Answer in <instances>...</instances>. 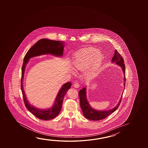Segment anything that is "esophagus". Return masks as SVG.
<instances>
[{
    "label": "esophagus",
    "mask_w": 148,
    "mask_h": 148,
    "mask_svg": "<svg viewBox=\"0 0 148 148\" xmlns=\"http://www.w3.org/2000/svg\"><path fill=\"white\" fill-rule=\"evenodd\" d=\"M79 86H80V85L78 82H75L74 84V87L76 88H78L79 87Z\"/></svg>",
    "instance_id": "34e87169"
}]
</instances>
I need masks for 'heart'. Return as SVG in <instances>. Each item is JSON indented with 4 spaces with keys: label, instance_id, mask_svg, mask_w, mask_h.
I'll return each mask as SVG.
<instances>
[{
    "label": "heart",
    "instance_id": "b5f03b06",
    "mask_svg": "<svg viewBox=\"0 0 148 148\" xmlns=\"http://www.w3.org/2000/svg\"><path fill=\"white\" fill-rule=\"evenodd\" d=\"M103 57L96 49L88 48L76 53L73 59V66L76 70L84 71L91 66L92 75L101 65Z\"/></svg>",
    "mask_w": 148,
    "mask_h": 148
}]
</instances>
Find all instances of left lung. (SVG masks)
<instances>
[{"label": "left lung", "mask_w": 148, "mask_h": 148, "mask_svg": "<svg viewBox=\"0 0 148 148\" xmlns=\"http://www.w3.org/2000/svg\"><path fill=\"white\" fill-rule=\"evenodd\" d=\"M112 63H116V64L120 66L122 68L124 74V86L125 88V64H124L123 59L122 58V57L116 49L114 51V56L112 58ZM78 95H79V99H80V107L83 112L84 116L86 118L90 120H93V121H99V120L105 119L110 114H111L112 112H114V111H116L120 104L121 99H122V97H121L118 103L116 106L112 109H109L108 110H97L92 108V107L90 106V105L89 104V102L88 101L87 99L86 87L83 88L82 89L80 90L79 91ZM122 95L123 93L122 94Z\"/></svg>", "instance_id": "8db88e82"}]
</instances>
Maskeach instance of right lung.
<instances>
[{"label":"right lung","instance_id":"1","mask_svg":"<svg viewBox=\"0 0 148 148\" xmlns=\"http://www.w3.org/2000/svg\"><path fill=\"white\" fill-rule=\"evenodd\" d=\"M64 46V43L62 41H54L47 39H41L29 49V51H27L26 55L25 56L23 64L22 66L21 86L24 102L25 106L26 107L29 112H31L36 118L41 120H51L58 115L61 109L63 98L68 90L70 88L72 84L70 82H68L62 86L56 97L53 106L51 108L47 109L37 108L29 104L24 90L23 78L24 76L25 69L26 65L28 63L29 59L42 55L51 54L57 57H62Z\"/></svg>","mask_w":148,"mask_h":148}]
</instances>
